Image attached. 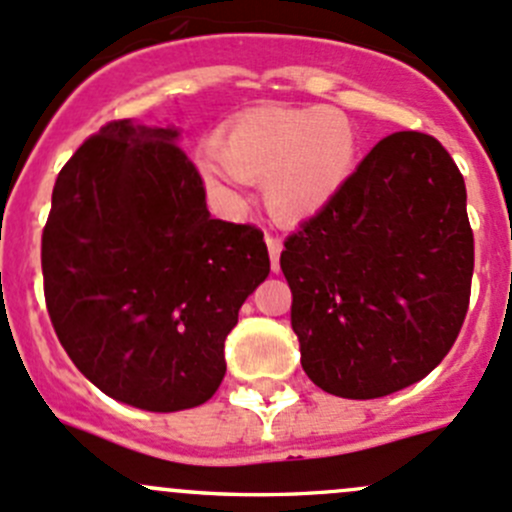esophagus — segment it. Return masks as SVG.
Returning <instances> with one entry per match:
<instances>
[{
    "mask_svg": "<svg viewBox=\"0 0 512 512\" xmlns=\"http://www.w3.org/2000/svg\"><path fill=\"white\" fill-rule=\"evenodd\" d=\"M267 250H270V262H272V270H280V252H282V240L277 235H267Z\"/></svg>",
    "mask_w": 512,
    "mask_h": 512,
    "instance_id": "esophagus-1",
    "label": "esophagus"
}]
</instances>
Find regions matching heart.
I'll return each instance as SVG.
<instances>
[{"mask_svg":"<svg viewBox=\"0 0 512 512\" xmlns=\"http://www.w3.org/2000/svg\"><path fill=\"white\" fill-rule=\"evenodd\" d=\"M215 152L220 160L200 165L212 192L232 197L240 180H265L267 207L280 220H305L350 182L360 137L342 109L270 104L237 114L215 140Z\"/></svg>","mask_w":512,"mask_h":512,"instance_id":"obj_1","label":"heart"}]
</instances>
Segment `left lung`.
<instances>
[{
	"mask_svg": "<svg viewBox=\"0 0 512 512\" xmlns=\"http://www.w3.org/2000/svg\"><path fill=\"white\" fill-rule=\"evenodd\" d=\"M465 180L435 137L377 142L340 195L285 240L300 362L317 388L370 400L423 380L470 305Z\"/></svg>",
	"mask_w": 512,
	"mask_h": 512,
	"instance_id": "obj_1",
	"label": "left lung"
}]
</instances>
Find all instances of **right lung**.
I'll list each match as a JSON object with an SVG mask.
<instances>
[{
    "label": "right lung",
    "mask_w": 512,
    "mask_h": 512,
    "mask_svg": "<svg viewBox=\"0 0 512 512\" xmlns=\"http://www.w3.org/2000/svg\"><path fill=\"white\" fill-rule=\"evenodd\" d=\"M172 127L107 122L59 172L42 232L49 320L104 395L152 413L207 403L237 312L270 272L255 225L212 220Z\"/></svg>",
    "instance_id": "right-lung-1"
}]
</instances>
